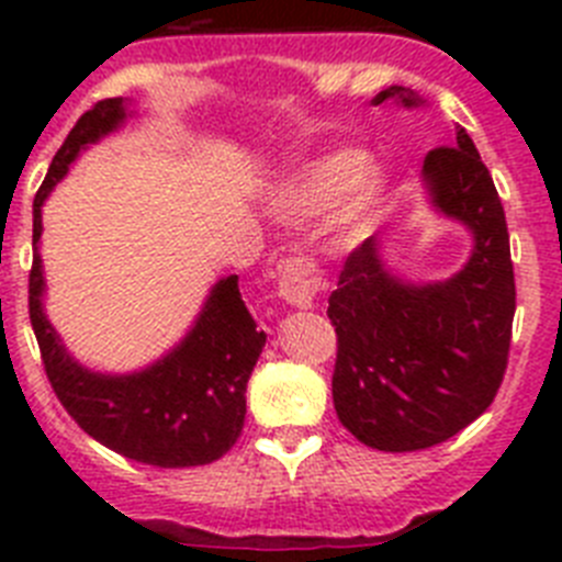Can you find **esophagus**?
I'll list each match as a JSON object with an SVG mask.
<instances>
[{"label": "esophagus", "instance_id": "34e87169", "mask_svg": "<svg viewBox=\"0 0 562 562\" xmlns=\"http://www.w3.org/2000/svg\"><path fill=\"white\" fill-rule=\"evenodd\" d=\"M324 290V278L317 272V265L306 256H290L281 265L278 278V295L297 310H310L315 297Z\"/></svg>", "mask_w": 562, "mask_h": 562}]
</instances>
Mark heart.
Masks as SVG:
<instances>
[{
	"label": "heart",
	"instance_id": "obj_1",
	"mask_svg": "<svg viewBox=\"0 0 562 562\" xmlns=\"http://www.w3.org/2000/svg\"><path fill=\"white\" fill-rule=\"evenodd\" d=\"M389 202V180L366 162L357 148L324 154L290 173L272 193V213L281 220L306 222L329 213L337 245H355L369 236Z\"/></svg>",
	"mask_w": 562,
	"mask_h": 562
}]
</instances>
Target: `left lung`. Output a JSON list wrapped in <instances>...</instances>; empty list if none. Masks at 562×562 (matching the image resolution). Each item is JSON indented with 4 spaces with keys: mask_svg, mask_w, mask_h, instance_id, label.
I'll list each match as a JSON object with an SVG mask.
<instances>
[{
    "mask_svg": "<svg viewBox=\"0 0 562 562\" xmlns=\"http://www.w3.org/2000/svg\"><path fill=\"white\" fill-rule=\"evenodd\" d=\"M405 109L422 98L382 89ZM430 205L473 233V250L456 276L411 284L369 236L346 258L329 321L337 331L331 400L342 428L385 453L434 448L479 419L506 371L515 317L509 233L493 177L464 128L453 146L425 157Z\"/></svg>",
    "mask_w": 562,
    "mask_h": 562,
    "instance_id": "8db88e82",
    "label": "left lung"
}]
</instances>
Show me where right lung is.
I'll return each mask as SVG.
<instances>
[{
    "label": "right lung",
    "instance_id": "right-lung-1",
    "mask_svg": "<svg viewBox=\"0 0 562 562\" xmlns=\"http://www.w3.org/2000/svg\"><path fill=\"white\" fill-rule=\"evenodd\" d=\"M132 117L123 98H106L83 112L33 200V270L30 324L36 331L47 380L67 408L103 448L154 467H200L222 459L245 428L247 380L267 335L247 312L238 276L211 286L188 335L168 355L132 374H101L69 355L44 315L42 205L67 177L78 154Z\"/></svg>",
    "mask_w": 562,
    "mask_h": 562
}]
</instances>
